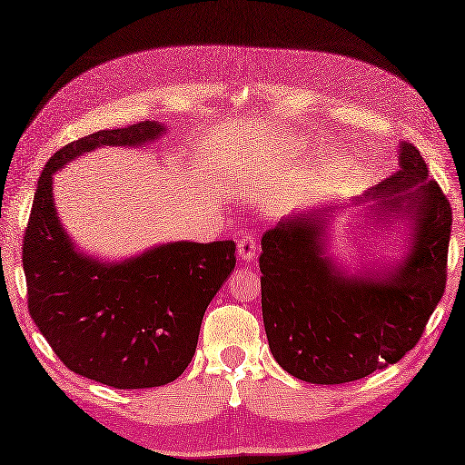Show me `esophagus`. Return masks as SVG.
<instances>
[{"mask_svg":"<svg viewBox=\"0 0 465 465\" xmlns=\"http://www.w3.org/2000/svg\"><path fill=\"white\" fill-rule=\"evenodd\" d=\"M255 252H258V242H255L253 235H243L238 242V258L242 262H252L255 258Z\"/></svg>","mask_w":465,"mask_h":465,"instance_id":"obj_1","label":"esophagus"}]
</instances>
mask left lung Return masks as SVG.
<instances>
[{
    "mask_svg": "<svg viewBox=\"0 0 465 465\" xmlns=\"http://www.w3.org/2000/svg\"><path fill=\"white\" fill-rule=\"evenodd\" d=\"M398 157L400 170L363 193L375 200L371 220L410 223L408 255L393 268L348 273L325 253L335 205L288 215L263 233V325L293 378L333 385L388 368L420 341L441 300L451 207L416 147L401 142Z\"/></svg>",
    "mask_w": 465,
    "mask_h": 465,
    "instance_id": "8db88e82",
    "label": "left lung"
}]
</instances>
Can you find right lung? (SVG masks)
I'll use <instances>...</instances> for the list:
<instances>
[{
    "mask_svg": "<svg viewBox=\"0 0 465 465\" xmlns=\"http://www.w3.org/2000/svg\"><path fill=\"white\" fill-rule=\"evenodd\" d=\"M165 125L140 122L67 143L44 167L24 235L27 308L59 360L115 390L157 388L192 361L203 313L235 268L232 240L172 242L122 262L75 248L54 203V173L104 145L137 147Z\"/></svg>",
    "mask_w": 465,
    "mask_h": 465,
    "instance_id": "add662e5",
    "label": "right lung"
}]
</instances>
